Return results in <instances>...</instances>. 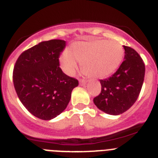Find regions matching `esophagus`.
Here are the masks:
<instances>
[{
  "mask_svg": "<svg viewBox=\"0 0 158 158\" xmlns=\"http://www.w3.org/2000/svg\"><path fill=\"white\" fill-rule=\"evenodd\" d=\"M86 82H87V81H86V79H79V83H80L81 85H85Z\"/></svg>",
  "mask_w": 158,
  "mask_h": 158,
  "instance_id": "obj_1",
  "label": "esophagus"
}]
</instances>
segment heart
<instances>
[{
    "mask_svg": "<svg viewBox=\"0 0 158 158\" xmlns=\"http://www.w3.org/2000/svg\"><path fill=\"white\" fill-rule=\"evenodd\" d=\"M123 53L122 45L116 41L78 42L72 45L71 52H64L60 61L63 70L69 75L75 72L79 61L85 72L94 77L104 78L118 69Z\"/></svg>",
    "mask_w": 158,
    "mask_h": 158,
    "instance_id": "b5f03b06",
    "label": "heart"
}]
</instances>
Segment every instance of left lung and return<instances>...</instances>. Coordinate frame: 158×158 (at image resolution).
<instances>
[{
	"label": "left lung",
	"mask_w": 158,
	"mask_h": 158,
	"mask_svg": "<svg viewBox=\"0 0 158 158\" xmlns=\"http://www.w3.org/2000/svg\"><path fill=\"white\" fill-rule=\"evenodd\" d=\"M124 60L113 76L101 79L102 91L94 98L100 110L120 115L130 109L138 99L145 76V64L134 49L123 45Z\"/></svg>",
	"instance_id": "1"
}]
</instances>
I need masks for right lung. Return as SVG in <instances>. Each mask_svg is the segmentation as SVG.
Listing matches in <instances>:
<instances>
[{"label":"right lung","instance_id":"add662e5","mask_svg":"<svg viewBox=\"0 0 158 158\" xmlns=\"http://www.w3.org/2000/svg\"><path fill=\"white\" fill-rule=\"evenodd\" d=\"M66 46L60 39L42 42L23 52L13 69L18 98L32 115L44 120L66 109L72 89L79 85L60 68L59 57Z\"/></svg>","mask_w":158,"mask_h":158}]
</instances>
